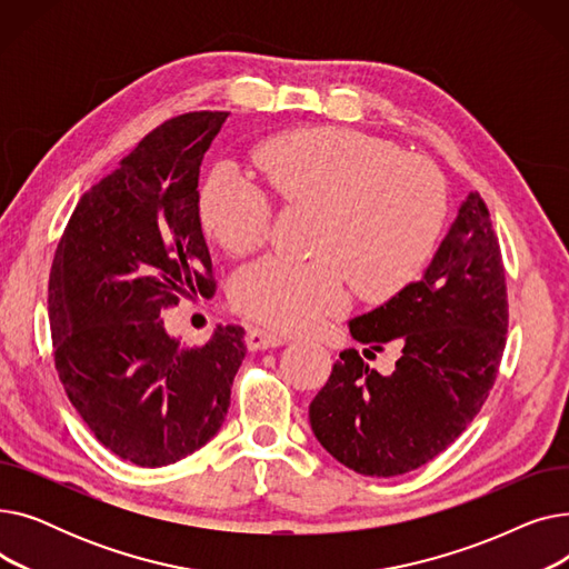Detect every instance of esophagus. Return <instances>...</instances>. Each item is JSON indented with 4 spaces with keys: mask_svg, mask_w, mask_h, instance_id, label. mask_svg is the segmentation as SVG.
Returning <instances> with one entry per match:
<instances>
[{
    "mask_svg": "<svg viewBox=\"0 0 569 569\" xmlns=\"http://www.w3.org/2000/svg\"><path fill=\"white\" fill-rule=\"evenodd\" d=\"M283 343H288L286 337L260 330V327H249V332H247L249 350H269V348H279Z\"/></svg>",
    "mask_w": 569,
    "mask_h": 569,
    "instance_id": "obj_1",
    "label": "esophagus"
}]
</instances>
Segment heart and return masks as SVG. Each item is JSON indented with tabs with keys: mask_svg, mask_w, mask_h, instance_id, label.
Wrapping results in <instances>:
<instances>
[{
	"mask_svg": "<svg viewBox=\"0 0 569 569\" xmlns=\"http://www.w3.org/2000/svg\"><path fill=\"white\" fill-rule=\"evenodd\" d=\"M253 170L283 204H311V260L262 258L230 283L232 307L274 332H307L362 300L403 288L436 249L447 196L436 168L401 157L380 138L341 127L277 136L258 147ZM200 221L214 242L242 256L262 247L272 202L249 177L219 166L200 191Z\"/></svg>",
	"mask_w": 569,
	"mask_h": 569,
	"instance_id": "b5f03b06",
	"label": "heart"
}]
</instances>
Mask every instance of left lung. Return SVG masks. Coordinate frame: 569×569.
<instances>
[{
	"instance_id": "8db88e82",
	"label": "left lung",
	"mask_w": 569,
	"mask_h": 569,
	"mask_svg": "<svg viewBox=\"0 0 569 569\" xmlns=\"http://www.w3.org/2000/svg\"><path fill=\"white\" fill-rule=\"evenodd\" d=\"M348 327L365 355L392 343L401 357L380 376L355 348L339 355L309 406L318 442L371 477L429 463L480 412L505 350V269L480 193L461 202L422 279Z\"/></svg>"
}]
</instances>
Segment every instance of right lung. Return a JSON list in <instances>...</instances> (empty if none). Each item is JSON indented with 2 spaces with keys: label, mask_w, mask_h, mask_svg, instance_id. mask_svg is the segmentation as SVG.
<instances>
[{
  "label": "right lung",
  "mask_w": 569,
  "mask_h": 569,
  "mask_svg": "<svg viewBox=\"0 0 569 569\" xmlns=\"http://www.w3.org/2000/svg\"><path fill=\"white\" fill-rule=\"evenodd\" d=\"M228 112H187L144 136L89 189L59 239L48 316L69 401L119 459L161 468L221 429L247 346L239 325L187 348L161 311L214 295L200 228L202 157Z\"/></svg>",
  "instance_id": "1"
}]
</instances>
